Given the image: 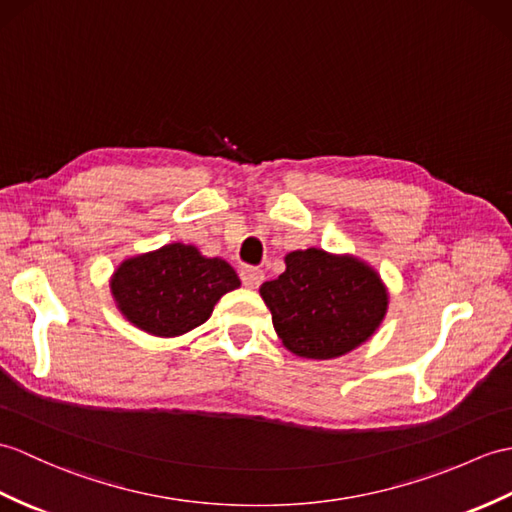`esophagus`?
<instances>
[{"instance_id":"1","label":"esophagus","mask_w":512,"mask_h":512,"mask_svg":"<svg viewBox=\"0 0 512 512\" xmlns=\"http://www.w3.org/2000/svg\"><path fill=\"white\" fill-rule=\"evenodd\" d=\"M240 279L246 288H259L261 281H264V270L255 266H244L240 270Z\"/></svg>"}]
</instances>
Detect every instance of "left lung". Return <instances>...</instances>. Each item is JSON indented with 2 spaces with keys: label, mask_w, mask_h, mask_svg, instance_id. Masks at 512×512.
<instances>
[{
  "label": "left lung",
  "mask_w": 512,
  "mask_h": 512,
  "mask_svg": "<svg viewBox=\"0 0 512 512\" xmlns=\"http://www.w3.org/2000/svg\"><path fill=\"white\" fill-rule=\"evenodd\" d=\"M285 349L331 360L375 334L388 307L382 279L364 261L320 248L285 255V272L259 288Z\"/></svg>",
  "instance_id": "obj_1"
}]
</instances>
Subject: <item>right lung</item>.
<instances>
[{
	"label": "right lung",
	"mask_w": 512,
	"mask_h": 512,
	"mask_svg": "<svg viewBox=\"0 0 512 512\" xmlns=\"http://www.w3.org/2000/svg\"><path fill=\"white\" fill-rule=\"evenodd\" d=\"M240 288L224 259L202 257L192 244H168L126 259L111 292L120 312L141 331L161 338L187 334L211 316L222 294Z\"/></svg>",
	"instance_id": "obj_1"
}]
</instances>
